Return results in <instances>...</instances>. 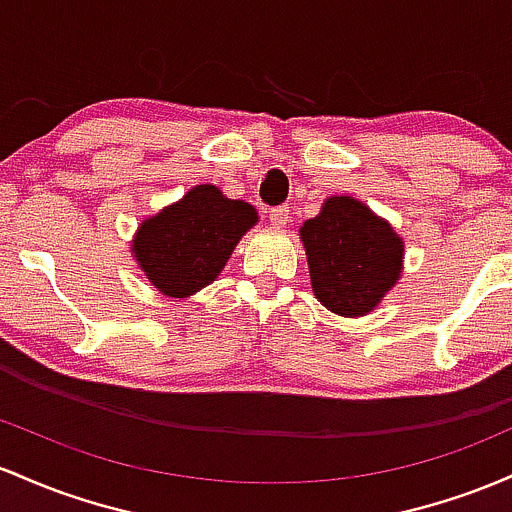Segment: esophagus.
I'll list each match as a JSON object with an SVG mask.
<instances>
[{
    "label": "esophagus",
    "mask_w": 512,
    "mask_h": 512,
    "mask_svg": "<svg viewBox=\"0 0 512 512\" xmlns=\"http://www.w3.org/2000/svg\"><path fill=\"white\" fill-rule=\"evenodd\" d=\"M268 217L275 227H285L287 225V217H290V208L287 205H278V208L268 210Z\"/></svg>",
    "instance_id": "esophagus-1"
}]
</instances>
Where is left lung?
<instances>
[{
  "mask_svg": "<svg viewBox=\"0 0 512 512\" xmlns=\"http://www.w3.org/2000/svg\"><path fill=\"white\" fill-rule=\"evenodd\" d=\"M300 234L314 295L341 317L372 312L399 278L404 244L360 200L329 198Z\"/></svg>",
  "mask_w": 512,
  "mask_h": 512,
  "instance_id": "left-lung-1",
  "label": "left lung"
}]
</instances>
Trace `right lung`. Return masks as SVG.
Returning <instances> with one entry per match:
<instances>
[{"instance_id": "obj_1", "label": "right lung", "mask_w": 512, "mask_h": 512, "mask_svg": "<svg viewBox=\"0 0 512 512\" xmlns=\"http://www.w3.org/2000/svg\"><path fill=\"white\" fill-rule=\"evenodd\" d=\"M256 220V210L244 200H229L215 186H195L142 222L132 251L154 287L186 297L217 278Z\"/></svg>"}]
</instances>
